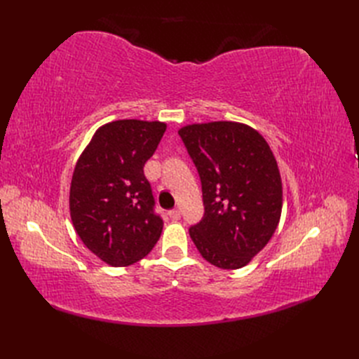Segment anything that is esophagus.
<instances>
[{
  "instance_id": "34e87169",
  "label": "esophagus",
  "mask_w": 359,
  "mask_h": 359,
  "mask_svg": "<svg viewBox=\"0 0 359 359\" xmlns=\"http://www.w3.org/2000/svg\"><path fill=\"white\" fill-rule=\"evenodd\" d=\"M169 215H170L172 220H180L181 219V211L180 210H172V211H169Z\"/></svg>"
}]
</instances>
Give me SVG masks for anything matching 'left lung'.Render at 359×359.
I'll return each mask as SVG.
<instances>
[{
  "instance_id": "left-lung-1",
  "label": "left lung",
  "mask_w": 359,
  "mask_h": 359,
  "mask_svg": "<svg viewBox=\"0 0 359 359\" xmlns=\"http://www.w3.org/2000/svg\"><path fill=\"white\" fill-rule=\"evenodd\" d=\"M196 166L205 214L189 232L203 259L223 269L245 266L274 235L283 206L276 157L247 124L212 121L178 130Z\"/></svg>"
}]
</instances>
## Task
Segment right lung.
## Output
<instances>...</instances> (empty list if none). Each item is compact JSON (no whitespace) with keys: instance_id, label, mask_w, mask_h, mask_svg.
Wrapping results in <instances>:
<instances>
[{"instance_id":"1","label":"right lung","mask_w":359,"mask_h":359,"mask_svg":"<svg viewBox=\"0 0 359 359\" xmlns=\"http://www.w3.org/2000/svg\"><path fill=\"white\" fill-rule=\"evenodd\" d=\"M165 132L160 121L107 123L76 163L69 199L74 231L107 265H132L158 241L163 220L144 166Z\"/></svg>"}]
</instances>
